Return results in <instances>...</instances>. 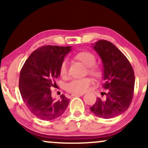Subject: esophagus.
I'll use <instances>...</instances> for the list:
<instances>
[{"label": "esophagus", "mask_w": 148, "mask_h": 148, "mask_svg": "<svg viewBox=\"0 0 148 148\" xmlns=\"http://www.w3.org/2000/svg\"><path fill=\"white\" fill-rule=\"evenodd\" d=\"M82 95H84L83 93H81V94H72V97H77V96H82Z\"/></svg>", "instance_id": "34e87169"}]
</instances>
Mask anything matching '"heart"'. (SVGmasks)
Instances as JSON below:
<instances>
[{"instance_id": "heart-1", "label": "heart", "mask_w": 148, "mask_h": 148, "mask_svg": "<svg viewBox=\"0 0 148 148\" xmlns=\"http://www.w3.org/2000/svg\"><path fill=\"white\" fill-rule=\"evenodd\" d=\"M74 59L79 61L87 67L88 73L95 77H99L101 74V70L99 66L96 65V58L90 52L82 51L78 53L74 56ZM60 74L61 76L65 77L67 74V63L64 61L60 65ZM92 84V80L89 78L82 79L73 80L66 86V89L69 92L79 94L86 92Z\"/></svg>"}]
</instances>
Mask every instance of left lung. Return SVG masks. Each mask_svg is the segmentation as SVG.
I'll return each instance as SVG.
<instances>
[{
    "label": "left lung",
    "instance_id": "obj_1",
    "mask_svg": "<svg viewBox=\"0 0 148 148\" xmlns=\"http://www.w3.org/2000/svg\"><path fill=\"white\" fill-rule=\"evenodd\" d=\"M92 47L103 64L102 87L107 90L105 99L98 97L90 111L99 118L110 119L128 109L134 95L135 76L125 56L111 42L99 40Z\"/></svg>",
    "mask_w": 148,
    "mask_h": 148
}]
</instances>
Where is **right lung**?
Here are the masks:
<instances>
[{"instance_id":"right-lung-1","label":"right lung","mask_w":148,"mask_h":148,"mask_svg":"<svg viewBox=\"0 0 148 148\" xmlns=\"http://www.w3.org/2000/svg\"><path fill=\"white\" fill-rule=\"evenodd\" d=\"M72 47L45 46L30 54L19 76L20 93L30 112L44 120L61 116L69 99L62 95L59 99L52 97L51 87L53 79L60 75V68Z\"/></svg>"}]
</instances>
